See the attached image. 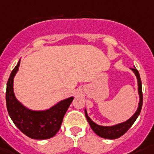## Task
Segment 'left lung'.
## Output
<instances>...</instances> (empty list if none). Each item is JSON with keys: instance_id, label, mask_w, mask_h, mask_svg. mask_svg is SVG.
<instances>
[{"instance_id": "8db88e82", "label": "left lung", "mask_w": 154, "mask_h": 154, "mask_svg": "<svg viewBox=\"0 0 154 154\" xmlns=\"http://www.w3.org/2000/svg\"><path fill=\"white\" fill-rule=\"evenodd\" d=\"M131 70L134 72L137 79V85H138V94H139V103H138V108L136 111V112L133 114V116L131 118H129L128 120H126L125 122L120 123L117 124L116 125L112 126H102L99 125L95 122H93L92 120H91V118L88 116V112L85 109V116L87 120H88L89 125H90L91 129L95 132V133L100 137L106 138V139H116L119 138L120 137L123 136L127 131L131 128V126L133 125V123L135 122V120H137V118L138 117V116L140 115V110L142 108L143 103V94H142V85H141V80H140V75L139 72L136 69L134 66L133 68H131Z\"/></svg>"}]
</instances>
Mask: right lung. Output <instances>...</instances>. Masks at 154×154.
Returning <instances> with one entry per match:
<instances>
[{
  "label": "right lung",
  "mask_w": 154,
  "mask_h": 154,
  "mask_svg": "<svg viewBox=\"0 0 154 154\" xmlns=\"http://www.w3.org/2000/svg\"><path fill=\"white\" fill-rule=\"evenodd\" d=\"M20 60L7 82L5 98L9 116L14 125L29 137L37 140L53 137L59 130L64 115L74 97L61 100L51 108L43 111H34L25 107L17 100L14 91V79L18 71Z\"/></svg>",
  "instance_id": "obj_1"
}]
</instances>
